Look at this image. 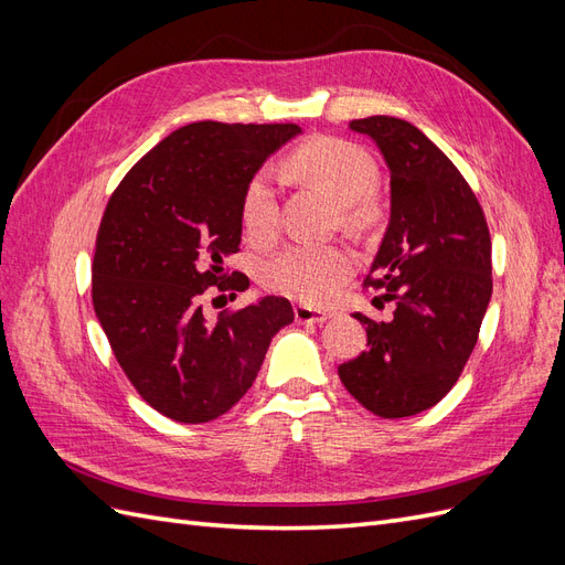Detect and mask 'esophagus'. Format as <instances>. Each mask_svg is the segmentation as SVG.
<instances>
[{
    "instance_id": "1",
    "label": "esophagus",
    "mask_w": 565,
    "mask_h": 565,
    "mask_svg": "<svg viewBox=\"0 0 565 565\" xmlns=\"http://www.w3.org/2000/svg\"><path fill=\"white\" fill-rule=\"evenodd\" d=\"M295 320L301 322V324H313V322L330 320V313L311 309V306H306V303H297L295 306Z\"/></svg>"
}]
</instances>
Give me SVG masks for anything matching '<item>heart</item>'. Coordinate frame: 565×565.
Masks as SVG:
<instances>
[{
	"mask_svg": "<svg viewBox=\"0 0 565 565\" xmlns=\"http://www.w3.org/2000/svg\"><path fill=\"white\" fill-rule=\"evenodd\" d=\"M289 172L311 181L347 212L355 226L374 218L372 188L377 164L370 152L344 139H313L287 158ZM243 226L252 241H268L278 226V202L268 172L254 174L243 195ZM351 256L339 247L295 245L264 266V285L306 303L330 301L351 276Z\"/></svg>",
	"mask_w": 565,
	"mask_h": 565,
	"instance_id": "heart-1",
	"label": "heart"
}]
</instances>
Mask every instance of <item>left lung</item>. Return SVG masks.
Here are the masks:
<instances>
[{"instance_id":"8db88e82","label":"left lung","mask_w":565,"mask_h":565,"mask_svg":"<svg viewBox=\"0 0 565 565\" xmlns=\"http://www.w3.org/2000/svg\"><path fill=\"white\" fill-rule=\"evenodd\" d=\"M391 174V216L365 285L393 303L367 324V351L339 365L351 396L384 419L434 407L459 380L492 297L490 233L469 183L438 146L398 117L353 119Z\"/></svg>"}]
</instances>
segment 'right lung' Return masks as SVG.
Listing matches in <instances>:
<instances>
[{"mask_svg": "<svg viewBox=\"0 0 565 565\" xmlns=\"http://www.w3.org/2000/svg\"><path fill=\"white\" fill-rule=\"evenodd\" d=\"M297 125L193 122L167 136L117 185L96 235L92 299L119 367L164 417L202 424L241 401L270 339L295 320L282 297L202 313L207 287L243 237V195Z\"/></svg>", "mask_w": 565, "mask_h": 565, "instance_id": "add662e5", "label": "right lung"}]
</instances>
